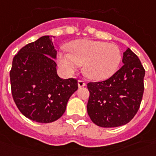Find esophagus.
I'll return each instance as SVG.
<instances>
[{"mask_svg": "<svg viewBox=\"0 0 156 156\" xmlns=\"http://www.w3.org/2000/svg\"><path fill=\"white\" fill-rule=\"evenodd\" d=\"M86 86V81L82 79H80L78 80V86L79 87H83V86Z\"/></svg>", "mask_w": 156, "mask_h": 156, "instance_id": "obj_1", "label": "esophagus"}]
</instances>
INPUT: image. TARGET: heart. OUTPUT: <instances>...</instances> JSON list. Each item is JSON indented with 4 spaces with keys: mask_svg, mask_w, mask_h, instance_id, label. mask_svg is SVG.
<instances>
[{
    "mask_svg": "<svg viewBox=\"0 0 156 156\" xmlns=\"http://www.w3.org/2000/svg\"><path fill=\"white\" fill-rule=\"evenodd\" d=\"M70 54L62 52L59 63L67 72H73L78 65L84 66L87 76L95 80H105L113 76L121 61L119 47L106 42L80 40L69 46Z\"/></svg>",
    "mask_w": 156,
    "mask_h": 156,
    "instance_id": "1",
    "label": "heart"
}]
</instances>
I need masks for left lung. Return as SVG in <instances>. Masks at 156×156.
Masks as SVG:
<instances>
[{
	"instance_id": "1",
	"label": "left lung",
	"mask_w": 156,
	"mask_h": 156,
	"mask_svg": "<svg viewBox=\"0 0 156 156\" xmlns=\"http://www.w3.org/2000/svg\"><path fill=\"white\" fill-rule=\"evenodd\" d=\"M123 66L109 79L87 84V112L96 126L111 128L126 125L138 111L144 93L145 70L130 49L123 55Z\"/></svg>"
}]
</instances>
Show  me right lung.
Wrapping results in <instances>:
<instances>
[{
  "label": "right lung",
  "instance_id": "right-lung-1",
  "mask_svg": "<svg viewBox=\"0 0 156 156\" xmlns=\"http://www.w3.org/2000/svg\"><path fill=\"white\" fill-rule=\"evenodd\" d=\"M56 51L49 36L25 45L14 56L10 71L11 94L19 111L40 123L62 116L69 99L78 89L77 79L56 73Z\"/></svg>",
  "mask_w": 156,
  "mask_h": 156
}]
</instances>
